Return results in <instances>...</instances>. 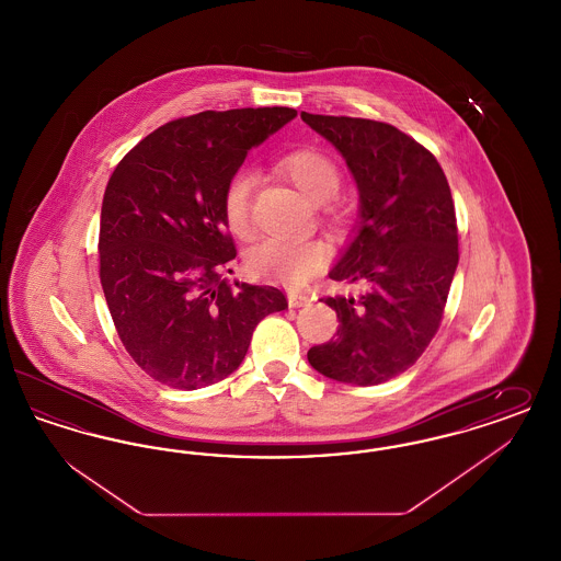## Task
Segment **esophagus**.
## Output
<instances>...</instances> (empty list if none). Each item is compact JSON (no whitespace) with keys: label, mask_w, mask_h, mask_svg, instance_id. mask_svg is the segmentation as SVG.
<instances>
[{"label":"esophagus","mask_w":561,"mask_h":561,"mask_svg":"<svg viewBox=\"0 0 561 561\" xmlns=\"http://www.w3.org/2000/svg\"><path fill=\"white\" fill-rule=\"evenodd\" d=\"M288 305H290L293 309L309 307V305H311V298H309V296H302V294H288Z\"/></svg>","instance_id":"1"}]
</instances>
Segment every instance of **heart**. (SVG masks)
Here are the masks:
<instances>
[{"label": "heart", "instance_id": "b5f03b06", "mask_svg": "<svg viewBox=\"0 0 561 561\" xmlns=\"http://www.w3.org/2000/svg\"><path fill=\"white\" fill-rule=\"evenodd\" d=\"M282 170L296 187L316 202L332 197L341 187V168L318 149H298L282 160ZM254 176L248 170L236 172L222 195V213L236 236L250 233V195ZM325 263V248L320 241L267 238L248 254V268L259 279L302 286Z\"/></svg>", "mask_w": 561, "mask_h": 561}]
</instances>
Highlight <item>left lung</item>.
Wrapping results in <instances>:
<instances>
[{"instance_id": "left-lung-1", "label": "left lung", "mask_w": 561, "mask_h": 561, "mask_svg": "<svg viewBox=\"0 0 561 561\" xmlns=\"http://www.w3.org/2000/svg\"><path fill=\"white\" fill-rule=\"evenodd\" d=\"M300 117L345 158L359 191L355 238L328 273L359 294L323 298L339 330L307 359L332 380L380 385L414 366L439 328L458 265L453 193L437 160L396 126Z\"/></svg>"}]
</instances>
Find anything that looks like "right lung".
<instances>
[{
  "label": "right lung",
  "instance_id": "add662e5",
  "mask_svg": "<svg viewBox=\"0 0 561 561\" xmlns=\"http://www.w3.org/2000/svg\"><path fill=\"white\" fill-rule=\"evenodd\" d=\"M296 117L288 107L204 111L142 138L101 208V284L134 362L161 385L202 389L240 368L259 321L288 309L273 286L238 284L222 213L248 151ZM231 271V268H229Z\"/></svg>",
  "mask_w": 561,
  "mask_h": 561
}]
</instances>
